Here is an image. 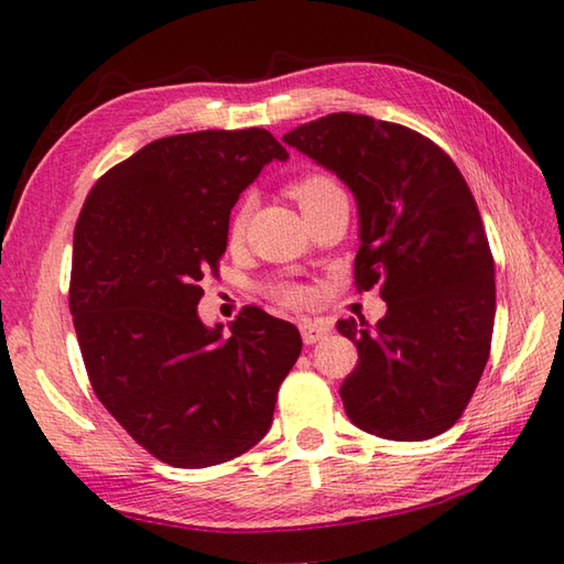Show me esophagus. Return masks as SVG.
<instances>
[{"instance_id": "obj_1", "label": "esophagus", "mask_w": 564, "mask_h": 564, "mask_svg": "<svg viewBox=\"0 0 564 564\" xmlns=\"http://www.w3.org/2000/svg\"><path fill=\"white\" fill-rule=\"evenodd\" d=\"M329 332H332V327L327 325V322H319V319L301 322V334H303L305 344H317L319 339H325Z\"/></svg>"}]
</instances>
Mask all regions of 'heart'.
Returning <instances> with one entry per match:
<instances>
[{"label":"heart","mask_w":564,"mask_h":564,"mask_svg":"<svg viewBox=\"0 0 564 564\" xmlns=\"http://www.w3.org/2000/svg\"><path fill=\"white\" fill-rule=\"evenodd\" d=\"M291 191H293V196L297 198V203H301L303 213L319 206V203H325L329 198L344 196L341 186L334 182L329 174H322V172H313V174L301 176V178H297V182H293ZM249 213H251V196H247L242 203H239L235 215H232V220H230V242H237V239H242L247 220H249ZM281 297L289 305H305L310 301V291L301 289V285H293V289H285L281 293Z\"/></svg>","instance_id":"b5f03b06"}]
</instances>
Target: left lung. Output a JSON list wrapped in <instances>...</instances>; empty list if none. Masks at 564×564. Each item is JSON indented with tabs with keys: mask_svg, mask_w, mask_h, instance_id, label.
<instances>
[{
	"mask_svg": "<svg viewBox=\"0 0 564 564\" xmlns=\"http://www.w3.org/2000/svg\"><path fill=\"white\" fill-rule=\"evenodd\" d=\"M349 186L358 206V291L380 285L388 313L370 329L339 319L358 349L341 382L351 422L390 441L434 438L458 422L489 358L495 259L453 160L398 123L329 113L283 135Z\"/></svg>",
	"mask_w": 564,
	"mask_h": 564,
	"instance_id": "left-lung-1",
	"label": "left lung"
}]
</instances>
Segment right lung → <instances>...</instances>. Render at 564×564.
Returning <instances> with one entry per match:
<instances>
[{
  "label": "right lung",
  "instance_id": "add662e5",
  "mask_svg": "<svg viewBox=\"0 0 564 564\" xmlns=\"http://www.w3.org/2000/svg\"><path fill=\"white\" fill-rule=\"evenodd\" d=\"M271 160L269 130H200L150 142L89 191L75 227L69 313L101 404L154 458L208 467L267 436L275 394L303 349L295 325L245 307L198 317L230 210Z\"/></svg>",
  "mask_w": 564,
  "mask_h": 564
}]
</instances>
